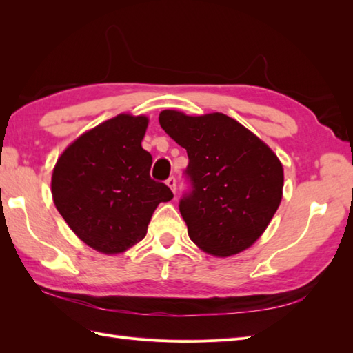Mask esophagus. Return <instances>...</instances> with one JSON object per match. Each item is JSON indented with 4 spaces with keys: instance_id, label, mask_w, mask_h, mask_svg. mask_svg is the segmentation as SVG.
I'll list each match as a JSON object with an SVG mask.
<instances>
[{
    "instance_id": "esophagus-1",
    "label": "esophagus",
    "mask_w": 353,
    "mask_h": 353,
    "mask_svg": "<svg viewBox=\"0 0 353 353\" xmlns=\"http://www.w3.org/2000/svg\"><path fill=\"white\" fill-rule=\"evenodd\" d=\"M176 183H177V181H176L174 176H170V177L167 179V185L170 186L172 192H176Z\"/></svg>"
}]
</instances>
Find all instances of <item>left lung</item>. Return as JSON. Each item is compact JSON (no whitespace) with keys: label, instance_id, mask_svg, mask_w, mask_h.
Wrapping results in <instances>:
<instances>
[{"label":"left lung","instance_id":"8db88e82","mask_svg":"<svg viewBox=\"0 0 353 353\" xmlns=\"http://www.w3.org/2000/svg\"><path fill=\"white\" fill-rule=\"evenodd\" d=\"M162 129L188 153V190L179 209L201 250L230 256L262 235L279 208L283 170L256 134L223 114L159 115Z\"/></svg>","mask_w":353,"mask_h":353}]
</instances>
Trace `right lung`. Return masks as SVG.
<instances>
[{
  "label": "right lung",
  "mask_w": 353,
  "mask_h": 353,
  "mask_svg": "<svg viewBox=\"0 0 353 353\" xmlns=\"http://www.w3.org/2000/svg\"><path fill=\"white\" fill-rule=\"evenodd\" d=\"M148 119L118 115L81 134L52 171L57 211L81 241L101 253L139 243L154 209L172 199L150 177L152 154L142 148Z\"/></svg>",
  "instance_id": "obj_1"
}]
</instances>
